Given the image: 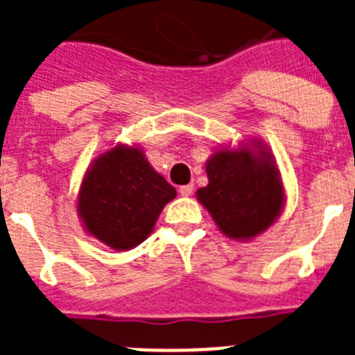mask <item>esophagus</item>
Masks as SVG:
<instances>
[{"label":"esophagus","mask_w":355,"mask_h":355,"mask_svg":"<svg viewBox=\"0 0 355 355\" xmlns=\"http://www.w3.org/2000/svg\"><path fill=\"white\" fill-rule=\"evenodd\" d=\"M178 193L182 195V197H189V195L193 193V184H186V186H180V188H178Z\"/></svg>","instance_id":"34e87169"}]
</instances>
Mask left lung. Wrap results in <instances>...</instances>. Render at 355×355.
<instances>
[{"mask_svg": "<svg viewBox=\"0 0 355 355\" xmlns=\"http://www.w3.org/2000/svg\"><path fill=\"white\" fill-rule=\"evenodd\" d=\"M208 186L197 199L216 225L234 239H250L280 216L284 189L269 155L219 150L206 164Z\"/></svg>", "mask_w": 355, "mask_h": 355, "instance_id": "obj_1", "label": "left lung"}]
</instances>
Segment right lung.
I'll list each match as a JSON object with an SVG mask.
<instances>
[{
    "label": "right lung",
    "mask_w": 355,
    "mask_h": 355,
    "mask_svg": "<svg viewBox=\"0 0 355 355\" xmlns=\"http://www.w3.org/2000/svg\"><path fill=\"white\" fill-rule=\"evenodd\" d=\"M175 197V188L138 147L119 145L99 156L86 173L77 208L92 236L116 250H128L149 236Z\"/></svg>",
    "instance_id": "1"
}]
</instances>
